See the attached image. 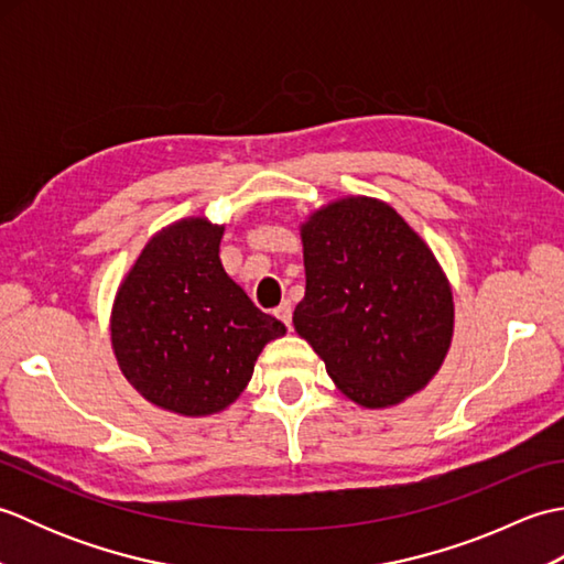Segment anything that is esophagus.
I'll list each match as a JSON object with an SVG mask.
<instances>
[{
  "label": "esophagus",
  "instance_id": "obj_1",
  "mask_svg": "<svg viewBox=\"0 0 564 564\" xmlns=\"http://www.w3.org/2000/svg\"><path fill=\"white\" fill-rule=\"evenodd\" d=\"M273 315L279 317V319L283 322V325L291 329V322H293V305H291L289 301H283L279 307H275V310H273Z\"/></svg>",
  "mask_w": 564,
  "mask_h": 564
}]
</instances>
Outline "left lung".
<instances>
[{
  "label": "left lung",
  "instance_id": "obj_1",
  "mask_svg": "<svg viewBox=\"0 0 564 564\" xmlns=\"http://www.w3.org/2000/svg\"><path fill=\"white\" fill-rule=\"evenodd\" d=\"M305 297L295 332L368 410L426 388L448 354L453 293L434 251L388 203L349 196L301 227Z\"/></svg>",
  "mask_w": 564,
  "mask_h": 564
}]
</instances>
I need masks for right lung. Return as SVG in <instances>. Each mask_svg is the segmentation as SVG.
Instances as JSON below:
<instances>
[{
	"mask_svg": "<svg viewBox=\"0 0 564 564\" xmlns=\"http://www.w3.org/2000/svg\"><path fill=\"white\" fill-rule=\"evenodd\" d=\"M225 227L178 220L154 235L118 289L111 344L142 398L184 416L232 404L263 346L285 334L225 273Z\"/></svg>",
	"mask_w": 564,
	"mask_h": 564,
	"instance_id": "add662e5",
	"label": "right lung"
}]
</instances>
